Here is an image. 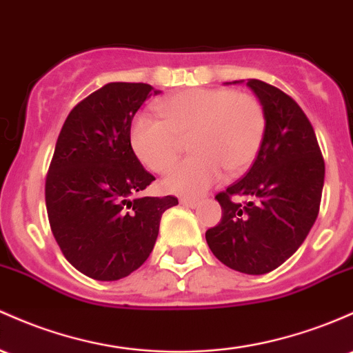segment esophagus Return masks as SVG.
Listing matches in <instances>:
<instances>
[{"label": "esophagus", "mask_w": 353, "mask_h": 353, "mask_svg": "<svg viewBox=\"0 0 353 353\" xmlns=\"http://www.w3.org/2000/svg\"><path fill=\"white\" fill-rule=\"evenodd\" d=\"M181 204L188 208H197L199 206V201L197 199H189V197H181Z\"/></svg>", "instance_id": "34e87169"}]
</instances>
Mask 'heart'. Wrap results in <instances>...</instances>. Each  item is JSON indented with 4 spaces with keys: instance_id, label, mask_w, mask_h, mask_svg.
<instances>
[{
    "instance_id": "1",
    "label": "heart",
    "mask_w": 353,
    "mask_h": 353,
    "mask_svg": "<svg viewBox=\"0 0 353 353\" xmlns=\"http://www.w3.org/2000/svg\"><path fill=\"white\" fill-rule=\"evenodd\" d=\"M161 119L141 114L130 127L139 159L156 172L174 165L185 139L194 156L179 162L164 179L172 194L203 196L253 164L265 135V110L256 97L230 88H185L157 102Z\"/></svg>"
}]
</instances>
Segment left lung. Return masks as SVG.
Masks as SVG:
<instances>
[{
	"label": "left lung",
	"instance_id": "8db88e82",
	"mask_svg": "<svg viewBox=\"0 0 353 353\" xmlns=\"http://www.w3.org/2000/svg\"><path fill=\"white\" fill-rule=\"evenodd\" d=\"M246 85L265 110V135L246 176L216 196L223 216L206 231V241L228 268L265 274L283 265L312 230L325 164L315 130L295 100L261 80L248 79ZM234 195L248 201L234 203Z\"/></svg>",
	"mask_w": 353,
	"mask_h": 353
}]
</instances>
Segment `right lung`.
Returning <instances> with one entry per match:
<instances>
[{
    "label": "right lung",
    "mask_w": 353,
    "mask_h": 353,
    "mask_svg": "<svg viewBox=\"0 0 353 353\" xmlns=\"http://www.w3.org/2000/svg\"><path fill=\"white\" fill-rule=\"evenodd\" d=\"M147 83L112 82L82 100L58 135L45 184L50 226L63 256L80 273L115 281L152 253L162 212L177 197H137L156 177L130 145Z\"/></svg>",
    "instance_id": "right-lung-1"
}]
</instances>
